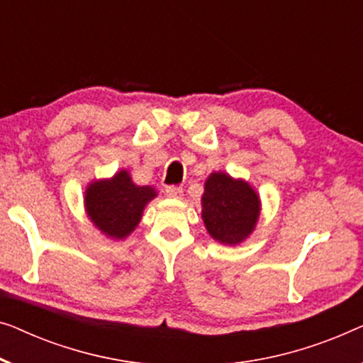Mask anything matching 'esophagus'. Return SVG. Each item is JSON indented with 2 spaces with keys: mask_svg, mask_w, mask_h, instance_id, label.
<instances>
[{
  "mask_svg": "<svg viewBox=\"0 0 363 363\" xmlns=\"http://www.w3.org/2000/svg\"><path fill=\"white\" fill-rule=\"evenodd\" d=\"M182 187H177V186H167L166 187V196L167 197H172V199H181L182 197Z\"/></svg>",
  "mask_w": 363,
  "mask_h": 363,
  "instance_id": "34e87169",
  "label": "esophagus"
}]
</instances>
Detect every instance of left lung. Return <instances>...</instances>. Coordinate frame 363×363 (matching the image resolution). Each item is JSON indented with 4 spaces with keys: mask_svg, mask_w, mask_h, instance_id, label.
Masks as SVG:
<instances>
[{
    "mask_svg": "<svg viewBox=\"0 0 363 363\" xmlns=\"http://www.w3.org/2000/svg\"><path fill=\"white\" fill-rule=\"evenodd\" d=\"M259 197L248 182L227 172H212L202 196V218L208 235L223 245L243 242L259 217Z\"/></svg>",
    "mask_w": 363,
    "mask_h": 363,
    "instance_id": "1",
    "label": "left lung"
}]
</instances>
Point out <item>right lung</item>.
Wrapping results in <instances>:
<instances>
[{"instance_id":"obj_1","label":"right lung","mask_w":363,"mask_h":363,"mask_svg":"<svg viewBox=\"0 0 363 363\" xmlns=\"http://www.w3.org/2000/svg\"><path fill=\"white\" fill-rule=\"evenodd\" d=\"M156 196L155 187L136 186L130 172L121 169L111 179L90 182L84 201L86 216L101 233L123 240L138 227L146 203Z\"/></svg>"}]
</instances>
